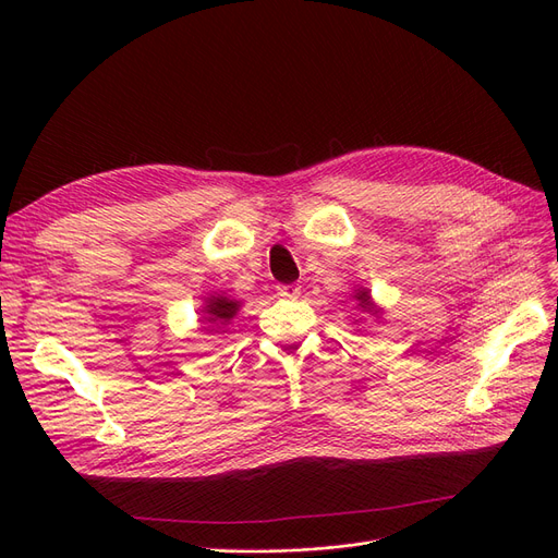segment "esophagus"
<instances>
[{"instance_id":"esophagus-1","label":"esophagus","mask_w":558,"mask_h":558,"mask_svg":"<svg viewBox=\"0 0 558 558\" xmlns=\"http://www.w3.org/2000/svg\"><path fill=\"white\" fill-rule=\"evenodd\" d=\"M277 295L283 298V300H295V298H300V286L283 283V286H279V289H277Z\"/></svg>"}]
</instances>
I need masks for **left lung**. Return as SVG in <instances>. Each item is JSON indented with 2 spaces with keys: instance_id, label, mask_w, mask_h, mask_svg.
<instances>
[{
  "instance_id": "1",
  "label": "left lung",
  "mask_w": 558,
  "mask_h": 558,
  "mask_svg": "<svg viewBox=\"0 0 558 558\" xmlns=\"http://www.w3.org/2000/svg\"><path fill=\"white\" fill-rule=\"evenodd\" d=\"M353 300H356V310L359 312H363V314H367V316H375V318H381V307H377L375 305V300H373V295H369V289H365V286H356V289H353V295H351ZM359 320V318H356ZM356 320H353V324H356ZM363 320V318H361ZM359 320V324H361Z\"/></svg>"
}]
</instances>
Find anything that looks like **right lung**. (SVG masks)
Returning <instances> with one entry per match:
<instances>
[{
    "label": "right lung",
    "instance_id": "right-lung-1",
    "mask_svg": "<svg viewBox=\"0 0 558 558\" xmlns=\"http://www.w3.org/2000/svg\"><path fill=\"white\" fill-rule=\"evenodd\" d=\"M242 307V300H234L226 293H214L205 298V305H202V330L211 332H226L223 328L230 324V320L238 316Z\"/></svg>",
    "mask_w": 558,
    "mask_h": 558
}]
</instances>
